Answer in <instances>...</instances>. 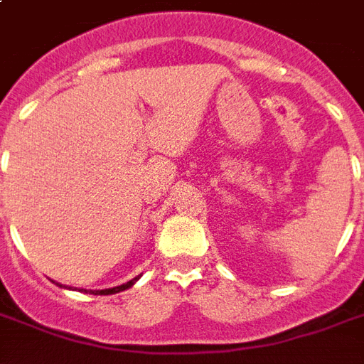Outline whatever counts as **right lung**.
Segmentation results:
<instances>
[{
    "label": "right lung",
    "instance_id": "right-lung-1",
    "mask_svg": "<svg viewBox=\"0 0 364 364\" xmlns=\"http://www.w3.org/2000/svg\"><path fill=\"white\" fill-rule=\"evenodd\" d=\"M137 279H139V276H137V277H134V279H130V282L122 283V285H119V287L104 289V291H90V294H115V293H121V291H124V289L132 287V285H134V283H136ZM85 293H87V291H85Z\"/></svg>",
    "mask_w": 364,
    "mask_h": 364
}]
</instances>
